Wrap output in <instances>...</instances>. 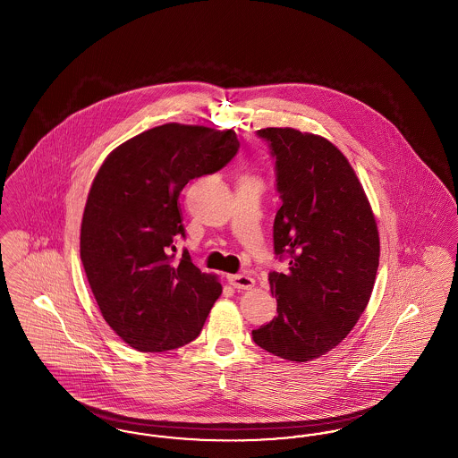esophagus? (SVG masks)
Instances as JSON below:
<instances>
[{"instance_id":"esophagus-1","label":"esophagus","mask_w":458,"mask_h":458,"mask_svg":"<svg viewBox=\"0 0 458 458\" xmlns=\"http://www.w3.org/2000/svg\"><path fill=\"white\" fill-rule=\"evenodd\" d=\"M226 280L237 290H250L256 284V280L247 276V275H228Z\"/></svg>"}]
</instances>
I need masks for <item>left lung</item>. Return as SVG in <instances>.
<instances>
[{
    "instance_id": "1",
    "label": "left lung",
    "mask_w": 458,
    "mask_h": 458,
    "mask_svg": "<svg viewBox=\"0 0 458 458\" xmlns=\"http://www.w3.org/2000/svg\"><path fill=\"white\" fill-rule=\"evenodd\" d=\"M276 159L282 208L273 225L286 273H271L278 316L254 342L292 362L335 349L369 304L379 266V232L349 159L327 139L290 127L261 129Z\"/></svg>"
}]
</instances>
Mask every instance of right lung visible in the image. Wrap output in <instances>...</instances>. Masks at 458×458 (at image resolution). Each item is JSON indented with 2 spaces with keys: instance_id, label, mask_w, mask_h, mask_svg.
<instances>
[{
  "instance_id": "obj_1",
  "label": "right lung",
  "mask_w": 458,
  "mask_h": 458,
  "mask_svg": "<svg viewBox=\"0 0 458 458\" xmlns=\"http://www.w3.org/2000/svg\"><path fill=\"white\" fill-rule=\"evenodd\" d=\"M239 151L233 129L165 123L114 148L92 180L81 225V259L109 327L139 352L196 340L223 286L187 250L178 196Z\"/></svg>"
}]
</instances>
